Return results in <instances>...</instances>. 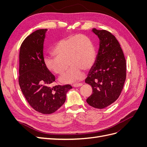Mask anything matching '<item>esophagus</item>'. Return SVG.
<instances>
[{
  "label": "esophagus",
  "instance_id": "34e87169",
  "mask_svg": "<svg viewBox=\"0 0 147 147\" xmlns=\"http://www.w3.org/2000/svg\"><path fill=\"white\" fill-rule=\"evenodd\" d=\"M82 83H75V84H73V86L74 87H80V86H82Z\"/></svg>",
  "mask_w": 147,
  "mask_h": 147
}]
</instances>
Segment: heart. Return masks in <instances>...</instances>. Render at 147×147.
<instances>
[{"mask_svg":"<svg viewBox=\"0 0 147 147\" xmlns=\"http://www.w3.org/2000/svg\"><path fill=\"white\" fill-rule=\"evenodd\" d=\"M55 56L44 59L47 69L56 75H63L69 69V72L59 78L62 83H72L83 77L82 70L91 69L96 59V52L91 41L86 36L75 35L60 40L53 49Z\"/></svg>","mask_w":147,"mask_h":147,"instance_id":"obj_1","label":"heart"}]
</instances>
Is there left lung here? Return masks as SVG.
Segmentation results:
<instances>
[{"instance_id":"8db88e82","label":"left lung","mask_w":147,"mask_h":147,"mask_svg":"<svg viewBox=\"0 0 147 147\" xmlns=\"http://www.w3.org/2000/svg\"><path fill=\"white\" fill-rule=\"evenodd\" d=\"M100 43L95 63L85 83L92 88L87 103L96 109H104L117 100L126 77V63L116 37L105 30L92 29Z\"/></svg>"}]
</instances>
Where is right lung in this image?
<instances>
[{"instance_id":"right-lung-1","label":"right lung","mask_w":147,"mask_h":147,"mask_svg":"<svg viewBox=\"0 0 147 147\" xmlns=\"http://www.w3.org/2000/svg\"><path fill=\"white\" fill-rule=\"evenodd\" d=\"M47 29H38L30 34L22 43L20 51L18 82L26 99L37 112L43 114L55 112L66 99L70 84H50L55 77L44 64L43 42Z\"/></svg>"}]
</instances>
